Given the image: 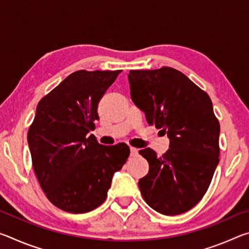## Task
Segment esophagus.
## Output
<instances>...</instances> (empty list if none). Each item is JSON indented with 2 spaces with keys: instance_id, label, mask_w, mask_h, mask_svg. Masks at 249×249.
<instances>
[{
  "instance_id": "34e87169",
  "label": "esophagus",
  "mask_w": 249,
  "mask_h": 249,
  "mask_svg": "<svg viewBox=\"0 0 249 249\" xmlns=\"http://www.w3.org/2000/svg\"><path fill=\"white\" fill-rule=\"evenodd\" d=\"M137 155H138V149L135 148V147H130V156H132V157H136Z\"/></svg>"
}]
</instances>
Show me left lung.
<instances>
[{
  "label": "left lung",
  "mask_w": 249,
  "mask_h": 249,
  "mask_svg": "<svg viewBox=\"0 0 249 249\" xmlns=\"http://www.w3.org/2000/svg\"><path fill=\"white\" fill-rule=\"evenodd\" d=\"M130 96L147 123L161 128L169 149L158 157L151 148L138 151L149 171L138 181L142 197L163 215L192 209L208 191L220 159V123L209 94L170 67L130 70Z\"/></svg>",
  "instance_id": "8db88e82"
}]
</instances>
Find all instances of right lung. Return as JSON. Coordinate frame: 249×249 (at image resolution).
I'll list each match as a JSON object with an SVG mask.
<instances>
[{
	"mask_svg": "<svg viewBox=\"0 0 249 249\" xmlns=\"http://www.w3.org/2000/svg\"><path fill=\"white\" fill-rule=\"evenodd\" d=\"M122 70H79L39 101L28 128L33 168L46 196L58 209L87 213L103 203L112 177L129 147L101 145L93 135L98 105Z\"/></svg>",
	"mask_w": 249,
	"mask_h": 249,
	"instance_id": "1",
	"label": "right lung"
}]
</instances>
